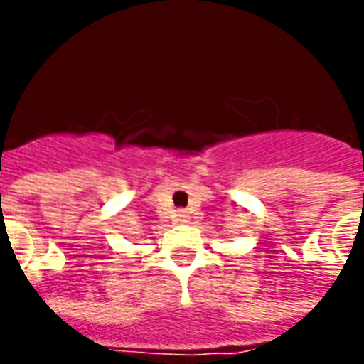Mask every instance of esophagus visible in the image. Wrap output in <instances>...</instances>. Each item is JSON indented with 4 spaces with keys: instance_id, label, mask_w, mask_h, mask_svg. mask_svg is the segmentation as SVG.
<instances>
[{
    "instance_id": "obj_1",
    "label": "esophagus",
    "mask_w": 364,
    "mask_h": 364,
    "mask_svg": "<svg viewBox=\"0 0 364 364\" xmlns=\"http://www.w3.org/2000/svg\"><path fill=\"white\" fill-rule=\"evenodd\" d=\"M187 220V214H179V222Z\"/></svg>"
}]
</instances>
